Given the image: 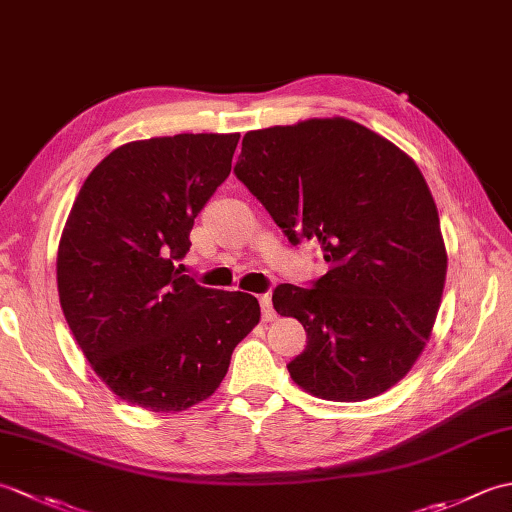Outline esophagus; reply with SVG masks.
<instances>
[{"mask_svg":"<svg viewBox=\"0 0 512 512\" xmlns=\"http://www.w3.org/2000/svg\"><path fill=\"white\" fill-rule=\"evenodd\" d=\"M259 303H262V319L273 321L275 319V308H273V299H270V295L259 297Z\"/></svg>","mask_w":512,"mask_h":512,"instance_id":"obj_1","label":"esophagus"}]
</instances>
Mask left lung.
<instances>
[{
  "mask_svg": "<svg viewBox=\"0 0 512 512\" xmlns=\"http://www.w3.org/2000/svg\"><path fill=\"white\" fill-rule=\"evenodd\" d=\"M233 171L292 246L319 242L330 264L308 288L273 292L275 310L308 334L292 380L334 402L394 387L429 341L447 275L416 162L347 118H312L248 132Z\"/></svg>",
  "mask_w": 512,
  "mask_h": 512,
  "instance_id": "8db88e82",
  "label": "left lung"
}]
</instances>
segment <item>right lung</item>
I'll return each mask as SVG.
<instances>
[{
	"label": "right lung",
	"instance_id": "1",
	"mask_svg": "<svg viewBox=\"0 0 512 512\" xmlns=\"http://www.w3.org/2000/svg\"><path fill=\"white\" fill-rule=\"evenodd\" d=\"M237 140L127 143L94 167L72 204L57 255L61 310L94 372L129 405L171 413L206 400L262 317L253 295L202 288L178 268Z\"/></svg>",
	"mask_w": 512,
	"mask_h": 512
}]
</instances>
